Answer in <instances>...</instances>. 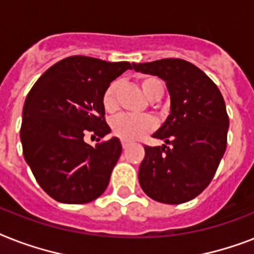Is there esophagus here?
Segmentation results:
<instances>
[{
  "label": "esophagus",
  "mask_w": 254,
  "mask_h": 254,
  "mask_svg": "<svg viewBox=\"0 0 254 254\" xmlns=\"http://www.w3.org/2000/svg\"><path fill=\"white\" fill-rule=\"evenodd\" d=\"M121 145H123V148H127V146H129V142L124 141V139H123V141H121Z\"/></svg>",
  "instance_id": "obj_1"
}]
</instances>
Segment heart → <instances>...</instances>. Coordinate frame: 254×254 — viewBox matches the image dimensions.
I'll return each mask as SVG.
<instances>
[{
    "instance_id": "1",
    "label": "heart",
    "mask_w": 254,
    "mask_h": 254,
    "mask_svg": "<svg viewBox=\"0 0 254 254\" xmlns=\"http://www.w3.org/2000/svg\"><path fill=\"white\" fill-rule=\"evenodd\" d=\"M142 92L146 98L151 102L159 100L164 92V86L159 78L152 75H145L139 79ZM120 88V82L113 80L103 94V107L106 112L113 113L117 109V94ZM155 127V121L150 116H130V115H121L112 121V130L115 135L124 141L133 142L143 138L147 133Z\"/></svg>"
}]
</instances>
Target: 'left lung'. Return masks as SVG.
Wrapping results in <instances>:
<instances>
[{
	"label": "left lung",
	"mask_w": 254,
	"mask_h": 254,
	"mask_svg": "<svg viewBox=\"0 0 254 254\" xmlns=\"http://www.w3.org/2000/svg\"><path fill=\"white\" fill-rule=\"evenodd\" d=\"M135 71L158 75L170 92V115L145 146L138 172L150 198L179 205L195 198L213 180L227 146L230 127L219 88L201 69L180 59L133 64Z\"/></svg>",
	"instance_id": "1"
}]
</instances>
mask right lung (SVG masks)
I'll return each instance as SVG.
<instances>
[{"mask_svg": "<svg viewBox=\"0 0 254 254\" xmlns=\"http://www.w3.org/2000/svg\"><path fill=\"white\" fill-rule=\"evenodd\" d=\"M127 61L71 56L49 67L32 86L23 107V155L43 190L63 203H87L103 194L123 147L116 137L91 146L111 131L102 99Z\"/></svg>", "mask_w": 254, "mask_h": 254, "instance_id": "add662e5", "label": "right lung"}]
</instances>
